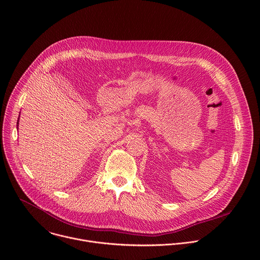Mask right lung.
<instances>
[{"label":"right lung","mask_w":260,"mask_h":260,"mask_svg":"<svg viewBox=\"0 0 260 260\" xmlns=\"http://www.w3.org/2000/svg\"><path fill=\"white\" fill-rule=\"evenodd\" d=\"M18 124H19V117H18V120H17V129H18Z\"/></svg>","instance_id":"add662e5"}]
</instances>
